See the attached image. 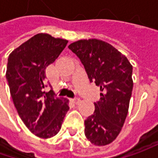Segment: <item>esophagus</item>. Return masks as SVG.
<instances>
[{
  "label": "esophagus",
  "instance_id": "34e87169",
  "mask_svg": "<svg viewBox=\"0 0 158 158\" xmlns=\"http://www.w3.org/2000/svg\"><path fill=\"white\" fill-rule=\"evenodd\" d=\"M72 102H73V103H75V104H78V103L80 102V98L76 97V98H73V99H72Z\"/></svg>",
  "mask_w": 158,
  "mask_h": 158
}]
</instances>
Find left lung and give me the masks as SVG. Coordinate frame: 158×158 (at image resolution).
Listing matches in <instances>:
<instances>
[{
  "label": "left lung",
  "instance_id": "1",
  "mask_svg": "<svg viewBox=\"0 0 158 158\" xmlns=\"http://www.w3.org/2000/svg\"><path fill=\"white\" fill-rule=\"evenodd\" d=\"M69 48L80 59L90 82L100 87V100L84 121V134L98 146L113 142L127 118L133 90V67L127 58L102 40H82Z\"/></svg>",
  "mask_w": 158,
  "mask_h": 158
}]
</instances>
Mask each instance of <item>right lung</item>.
<instances>
[{"label":"right lung","mask_w":158,"mask_h":158,"mask_svg":"<svg viewBox=\"0 0 158 158\" xmlns=\"http://www.w3.org/2000/svg\"><path fill=\"white\" fill-rule=\"evenodd\" d=\"M67 44L68 40L49 34H37L8 58L6 78L16 111L28 129L40 138L57 135L69 110L66 98H57L52 89L44 91L47 86L46 67L59 57Z\"/></svg>","instance_id":"obj_1"}]
</instances>
